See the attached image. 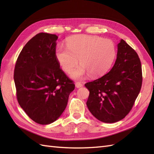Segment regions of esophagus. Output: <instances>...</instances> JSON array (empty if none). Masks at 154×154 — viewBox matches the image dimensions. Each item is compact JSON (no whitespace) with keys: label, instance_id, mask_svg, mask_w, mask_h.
I'll return each instance as SVG.
<instances>
[{"label":"esophagus","instance_id":"obj_1","mask_svg":"<svg viewBox=\"0 0 154 154\" xmlns=\"http://www.w3.org/2000/svg\"><path fill=\"white\" fill-rule=\"evenodd\" d=\"M83 86V84L81 83L80 82H77L76 83H75V87H76L77 88H80Z\"/></svg>","mask_w":154,"mask_h":154}]
</instances>
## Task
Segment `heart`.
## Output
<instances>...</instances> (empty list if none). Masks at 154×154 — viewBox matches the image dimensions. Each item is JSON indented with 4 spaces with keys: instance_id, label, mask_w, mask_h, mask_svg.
<instances>
[{
    "instance_id": "obj_1",
    "label": "heart",
    "mask_w": 154,
    "mask_h": 154,
    "mask_svg": "<svg viewBox=\"0 0 154 154\" xmlns=\"http://www.w3.org/2000/svg\"><path fill=\"white\" fill-rule=\"evenodd\" d=\"M66 45L67 48H57L56 57L67 73L73 71L79 60L81 67L73 74L75 79H82L87 73L91 77L104 74L112 66L116 57L114 42L98 35H74L67 39Z\"/></svg>"
}]
</instances>
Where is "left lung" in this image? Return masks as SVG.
<instances>
[{"instance_id":"1","label":"left lung","mask_w":154,"mask_h":154,"mask_svg":"<svg viewBox=\"0 0 154 154\" xmlns=\"http://www.w3.org/2000/svg\"><path fill=\"white\" fill-rule=\"evenodd\" d=\"M142 84V65L138 55L121 40L118 44L116 60L111 70L100 78L85 84L89 91L87 106L101 122H118L132 110Z\"/></svg>"}]
</instances>
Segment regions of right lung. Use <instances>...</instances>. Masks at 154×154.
<instances>
[{"label":"right lung","instance_id":"obj_1","mask_svg":"<svg viewBox=\"0 0 154 154\" xmlns=\"http://www.w3.org/2000/svg\"><path fill=\"white\" fill-rule=\"evenodd\" d=\"M55 34L39 33L22 48L14 80L16 98L26 114L40 124L56 120L67 106L75 84L60 69Z\"/></svg>","mask_w":154,"mask_h":154}]
</instances>
